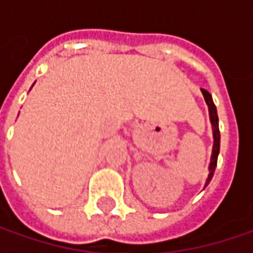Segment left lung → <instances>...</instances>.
<instances>
[{"instance_id":"obj_1","label":"left lung","mask_w":253,"mask_h":253,"mask_svg":"<svg viewBox=\"0 0 253 253\" xmlns=\"http://www.w3.org/2000/svg\"><path fill=\"white\" fill-rule=\"evenodd\" d=\"M201 92L204 95V100L209 105V112H210V121H211V125H212V136H214V146H212V155H211V162H210V173L209 177H207V181H206V186H209V183L212 179L214 176V171H215V168H217V159H218V153H219V128H218V115H217V108L214 105V101H212V97L207 90L201 88Z\"/></svg>"}]
</instances>
